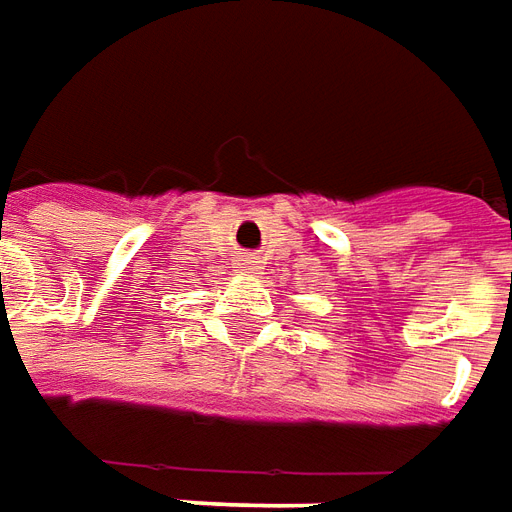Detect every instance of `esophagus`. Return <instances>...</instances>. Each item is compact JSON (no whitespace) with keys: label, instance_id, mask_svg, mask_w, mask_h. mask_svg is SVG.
<instances>
[{"label":"esophagus","instance_id":"esophagus-1","mask_svg":"<svg viewBox=\"0 0 512 512\" xmlns=\"http://www.w3.org/2000/svg\"><path fill=\"white\" fill-rule=\"evenodd\" d=\"M235 271H238V274H244V277L257 274V271H260V260L252 255H241L238 260H235Z\"/></svg>","mask_w":512,"mask_h":512}]
</instances>
